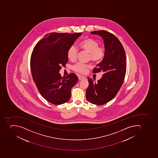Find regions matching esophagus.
<instances>
[{
  "instance_id": "obj_1",
  "label": "esophagus",
  "mask_w": 158,
  "mask_h": 158,
  "mask_svg": "<svg viewBox=\"0 0 158 158\" xmlns=\"http://www.w3.org/2000/svg\"><path fill=\"white\" fill-rule=\"evenodd\" d=\"M78 80H82L84 78H85V77H82V76H78Z\"/></svg>"
}]
</instances>
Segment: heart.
<instances>
[{"mask_svg": "<svg viewBox=\"0 0 158 158\" xmlns=\"http://www.w3.org/2000/svg\"><path fill=\"white\" fill-rule=\"evenodd\" d=\"M81 48L89 53V59L94 63L99 62L104 58L105 55L104 47L99 46L98 41L91 38L83 40L80 44ZM78 49L74 45L69 47L67 52L68 58L71 61H75L77 58ZM89 65L81 63H78L73 67V71L78 73H85L89 68Z\"/></svg>", "mask_w": 158, "mask_h": 158, "instance_id": "b5f03b06", "label": "heart"}]
</instances>
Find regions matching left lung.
I'll use <instances>...</instances> for the list:
<instances>
[{
	"label": "left lung",
	"instance_id": "left-lung-1",
	"mask_svg": "<svg viewBox=\"0 0 158 158\" xmlns=\"http://www.w3.org/2000/svg\"><path fill=\"white\" fill-rule=\"evenodd\" d=\"M91 34L103 38L106 52L102 62L93 70V73L103 72L104 74L96 82L87 78L89 85L86 98L93 104L102 105L116 96L123 83L127 69L126 53L121 42L113 34L104 30L91 31Z\"/></svg>",
	"mask_w": 158,
	"mask_h": 158
}]
</instances>
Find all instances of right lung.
I'll return each mask as SVG.
<instances>
[{
  "instance_id": "obj_1",
  "label": "right lung",
  "mask_w": 158,
  "mask_h": 158,
  "mask_svg": "<svg viewBox=\"0 0 158 158\" xmlns=\"http://www.w3.org/2000/svg\"><path fill=\"white\" fill-rule=\"evenodd\" d=\"M46 35L35 45L31 57V75L42 97L54 105L68 102L71 89L78 78L76 74L62 77L59 72L68 61L67 52L81 32L75 34L53 32Z\"/></svg>"
}]
</instances>
